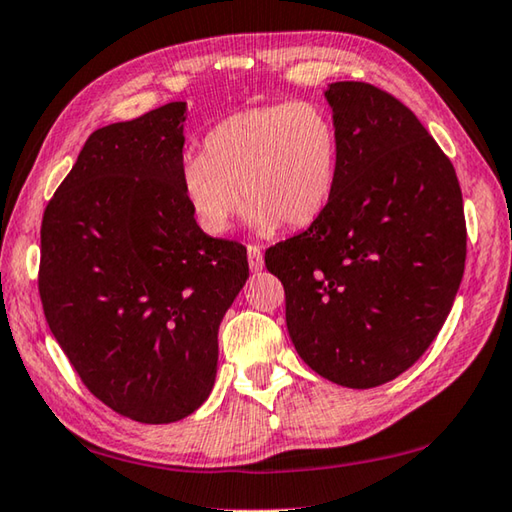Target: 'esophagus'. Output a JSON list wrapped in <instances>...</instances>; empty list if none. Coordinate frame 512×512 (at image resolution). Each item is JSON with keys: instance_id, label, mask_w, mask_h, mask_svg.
<instances>
[{"instance_id": "1", "label": "esophagus", "mask_w": 512, "mask_h": 512, "mask_svg": "<svg viewBox=\"0 0 512 512\" xmlns=\"http://www.w3.org/2000/svg\"><path fill=\"white\" fill-rule=\"evenodd\" d=\"M248 266L250 271H262L264 266V255H262V246L257 244H248Z\"/></svg>"}]
</instances>
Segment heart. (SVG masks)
Listing matches in <instances>:
<instances>
[{
  "label": "heart",
  "instance_id": "obj_1",
  "mask_svg": "<svg viewBox=\"0 0 512 512\" xmlns=\"http://www.w3.org/2000/svg\"><path fill=\"white\" fill-rule=\"evenodd\" d=\"M340 159L331 111L313 100H284L219 120L203 138V154L183 156L179 183L192 215L212 235L226 232L244 206L259 232L280 224L297 230L329 208Z\"/></svg>",
  "mask_w": 512,
  "mask_h": 512
}]
</instances>
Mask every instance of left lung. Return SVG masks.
Listing matches in <instances>:
<instances>
[{
    "label": "left lung",
    "instance_id": "left-lung-1",
    "mask_svg": "<svg viewBox=\"0 0 512 512\" xmlns=\"http://www.w3.org/2000/svg\"><path fill=\"white\" fill-rule=\"evenodd\" d=\"M342 141L329 208L266 250L300 358L369 389L410 369L452 309L466 266L454 165L410 107L367 82L327 91Z\"/></svg>",
    "mask_w": 512,
    "mask_h": 512
}]
</instances>
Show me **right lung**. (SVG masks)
<instances>
[{"instance_id":"right-lung-1","label":"right lung","mask_w":512,"mask_h":512,"mask_svg":"<svg viewBox=\"0 0 512 512\" xmlns=\"http://www.w3.org/2000/svg\"><path fill=\"white\" fill-rule=\"evenodd\" d=\"M185 102L96 129L46 203L40 291L49 329L98 401L172 423L206 401L217 331L246 248L194 221L179 183Z\"/></svg>"}]
</instances>
